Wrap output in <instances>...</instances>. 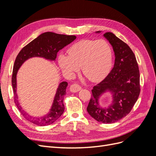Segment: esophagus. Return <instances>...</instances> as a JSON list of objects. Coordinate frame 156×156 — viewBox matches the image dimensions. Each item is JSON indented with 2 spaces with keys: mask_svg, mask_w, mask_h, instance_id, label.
Segmentation results:
<instances>
[{
  "mask_svg": "<svg viewBox=\"0 0 156 156\" xmlns=\"http://www.w3.org/2000/svg\"><path fill=\"white\" fill-rule=\"evenodd\" d=\"M81 87H80L78 84H76V83H73L70 86V90L72 92H79V90H81Z\"/></svg>",
  "mask_w": 156,
  "mask_h": 156,
  "instance_id": "34e87169",
  "label": "esophagus"
}]
</instances>
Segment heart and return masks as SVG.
<instances>
[{
  "mask_svg": "<svg viewBox=\"0 0 156 156\" xmlns=\"http://www.w3.org/2000/svg\"><path fill=\"white\" fill-rule=\"evenodd\" d=\"M68 56L61 55L58 63L67 75L77 72L81 67L84 76L92 82L100 81L110 69L112 50L104 40L84 39L74 43L68 50Z\"/></svg>",
  "mask_w": 156,
  "mask_h": 156,
  "instance_id": "obj_1",
  "label": "heart"
}]
</instances>
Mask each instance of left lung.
<instances>
[{
  "mask_svg": "<svg viewBox=\"0 0 156 156\" xmlns=\"http://www.w3.org/2000/svg\"><path fill=\"white\" fill-rule=\"evenodd\" d=\"M104 36L112 45L115 55L114 67L107 76L93 87L87 111L96 120L112 124L120 120L131 112L140 92V73L135 55L129 45L111 32ZM107 90L113 96L112 105L103 108L98 99Z\"/></svg>",
  "mask_w": 156,
  "mask_h": 156,
  "instance_id": "left-lung-1",
  "label": "left lung"
}]
</instances>
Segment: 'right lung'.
<instances>
[{"mask_svg": "<svg viewBox=\"0 0 156 156\" xmlns=\"http://www.w3.org/2000/svg\"><path fill=\"white\" fill-rule=\"evenodd\" d=\"M75 38L76 36L73 35L59 34L55 32H47L40 34L25 45L17 55L14 62L12 77L13 100L18 110L28 121L37 126H45L53 124L58 119L64 111V98L66 94V90L68 83L62 82L59 84L53 107L49 113L44 117H32L23 110L18 101L16 94V75L19 68L26 60L33 56H41L47 59L55 60L58 52L66 45L69 44Z\"/></svg>", "mask_w": 156, "mask_h": 156, "instance_id": "obj_1", "label": "right lung"}]
</instances>
